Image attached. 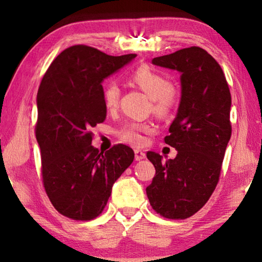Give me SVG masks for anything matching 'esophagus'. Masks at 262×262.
<instances>
[{"instance_id":"obj_1","label":"esophagus","mask_w":262,"mask_h":262,"mask_svg":"<svg viewBox=\"0 0 262 262\" xmlns=\"http://www.w3.org/2000/svg\"><path fill=\"white\" fill-rule=\"evenodd\" d=\"M145 158V152L142 151V150H135V159L136 161H141V159Z\"/></svg>"}]
</instances>
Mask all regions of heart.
Returning a JSON list of instances; mask_svg holds the SVG:
<instances>
[{
    "instance_id": "1",
    "label": "heart",
    "mask_w": 262,
    "mask_h": 262,
    "mask_svg": "<svg viewBox=\"0 0 262 262\" xmlns=\"http://www.w3.org/2000/svg\"><path fill=\"white\" fill-rule=\"evenodd\" d=\"M130 82L139 88L150 98L151 110L159 117H165L178 101V89L172 82H168L162 73L157 72L149 66H142L130 75ZM120 98V88L115 82H108L103 91L104 105L107 110H113L118 106ZM151 130L148 123L130 121L121 126L117 130L119 140L132 145L143 143L144 137L142 134Z\"/></svg>"
}]
</instances>
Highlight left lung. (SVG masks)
<instances>
[{
    "label": "left lung",
    "mask_w": 262,
    "mask_h": 262,
    "mask_svg": "<svg viewBox=\"0 0 262 262\" xmlns=\"http://www.w3.org/2000/svg\"><path fill=\"white\" fill-rule=\"evenodd\" d=\"M159 67L181 73V99L165 143L178 150L174 159L148 151L156 168L147 195L165 219L185 220L209 200L220 180L231 137V94L223 70L201 47L192 46L152 59Z\"/></svg>",
    "instance_id": "obj_1"
}]
</instances>
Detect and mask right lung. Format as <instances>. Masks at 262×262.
<instances>
[{
    "mask_svg": "<svg viewBox=\"0 0 262 262\" xmlns=\"http://www.w3.org/2000/svg\"><path fill=\"white\" fill-rule=\"evenodd\" d=\"M135 56L75 45L55 57L41 79L35 137L42 183L55 209L72 220L99 216L115 180L134 161L125 144L106 152L92 147L91 129L106 118L101 82Z\"/></svg>",
    "mask_w": 262,
    "mask_h": 262,
    "instance_id": "right-lung-1",
    "label": "right lung"
}]
</instances>
